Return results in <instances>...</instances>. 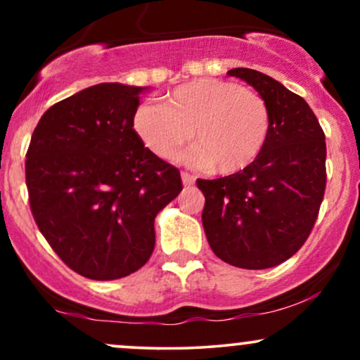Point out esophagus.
<instances>
[{
  "instance_id": "obj_1",
  "label": "esophagus",
  "mask_w": 360,
  "mask_h": 360,
  "mask_svg": "<svg viewBox=\"0 0 360 360\" xmlns=\"http://www.w3.org/2000/svg\"><path fill=\"white\" fill-rule=\"evenodd\" d=\"M181 177H183V184L186 186V188H191V186L194 184V177L189 174V172H183Z\"/></svg>"
}]
</instances>
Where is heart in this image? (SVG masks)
I'll list each match as a JSON object with an SVG mask.
<instances>
[{"label": "heart", "instance_id": "b5f03b06", "mask_svg": "<svg viewBox=\"0 0 360 360\" xmlns=\"http://www.w3.org/2000/svg\"><path fill=\"white\" fill-rule=\"evenodd\" d=\"M134 130L152 154L174 159L194 137L191 162L235 174L260 155L271 131V111L255 91L233 81L196 79L177 86L164 105H142Z\"/></svg>", "mask_w": 360, "mask_h": 360}]
</instances>
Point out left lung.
Wrapping results in <instances>:
<instances>
[{
  "label": "left lung",
  "mask_w": 360,
  "mask_h": 360,
  "mask_svg": "<svg viewBox=\"0 0 360 360\" xmlns=\"http://www.w3.org/2000/svg\"><path fill=\"white\" fill-rule=\"evenodd\" d=\"M271 111L266 147L249 167L218 179H198L205 194L210 247L223 262L267 269L295 255L315 225L326 186L325 134L308 103L279 81L235 68Z\"/></svg>",
  "instance_id": "8db88e82"
}]
</instances>
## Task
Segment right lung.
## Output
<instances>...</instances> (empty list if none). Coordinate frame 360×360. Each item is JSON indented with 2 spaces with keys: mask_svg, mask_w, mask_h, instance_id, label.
I'll return each instance as SVG.
<instances>
[{
  "mask_svg": "<svg viewBox=\"0 0 360 360\" xmlns=\"http://www.w3.org/2000/svg\"><path fill=\"white\" fill-rule=\"evenodd\" d=\"M147 88L101 82L51 106L25 162L30 210L45 240L77 274L125 278L154 252V220L181 193L179 171L134 130Z\"/></svg>",
  "mask_w": 360,
  "mask_h": 360,
  "instance_id": "obj_1",
  "label": "right lung"
}]
</instances>
